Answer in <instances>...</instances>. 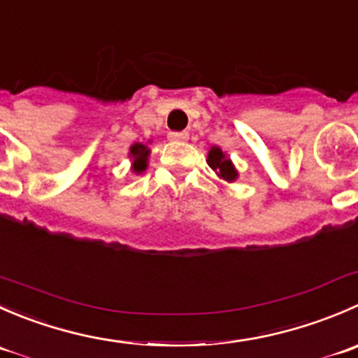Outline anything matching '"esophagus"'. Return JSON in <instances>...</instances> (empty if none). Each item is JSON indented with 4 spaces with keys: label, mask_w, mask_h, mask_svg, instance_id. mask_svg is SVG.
Segmentation results:
<instances>
[{
    "label": "esophagus",
    "mask_w": 358,
    "mask_h": 358,
    "mask_svg": "<svg viewBox=\"0 0 358 358\" xmlns=\"http://www.w3.org/2000/svg\"><path fill=\"white\" fill-rule=\"evenodd\" d=\"M169 140H173V142H185V140H189V133L187 131H171L168 135Z\"/></svg>",
    "instance_id": "1"
}]
</instances>
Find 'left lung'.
<instances>
[{
    "label": "left lung",
    "instance_id": "1",
    "mask_svg": "<svg viewBox=\"0 0 358 358\" xmlns=\"http://www.w3.org/2000/svg\"><path fill=\"white\" fill-rule=\"evenodd\" d=\"M209 168L218 175V178L225 180V182L234 183L239 178V171L234 166L232 159L227 156V152H223L218 145H211L208 150V159H206Z\"/></svg>",
    "mask_w": 358,
    "mask_h": 358
}]
</instances>
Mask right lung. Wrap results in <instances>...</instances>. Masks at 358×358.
<instances>
[{"instance_id": "1", "label": "right lung", "mask_w": 358, "mask_h": 358, "mask_svg": "<svg viewBox=\"0 0 358 358\" xmlns=\"http://www.w3.org/2000/svg\"><path fill=\"white\" fill-rule=\"evenodd\" d=\"M149 143L152 142H150V140L147 143L138 142V143H133V145L129 147L128 157L129 161H131V171L135 173V175H142V173L147 169V166H149V157H150Z\"/></svg>"}]
</instances>
